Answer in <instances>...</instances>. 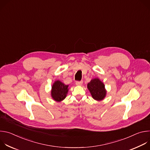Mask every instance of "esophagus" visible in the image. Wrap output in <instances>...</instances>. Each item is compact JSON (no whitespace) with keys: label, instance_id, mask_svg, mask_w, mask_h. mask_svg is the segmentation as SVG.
I'll use <instances>...</instances> for the list:
<instances>
[{"label":"esophagus","instance_id":"esophagus-1","mask_svg":"<svg viewBox=\"0 0 150 150\" xmlns=\"http://www.w3.org/2000/svg\"><path fill=\"white\" fill-rule=\"evenodd\" d=\"M83 83V82L82 81H76V85H78V86H81V85H82Z\"/></svg>","mask_w":150,"mask_h":150}]
</instances>
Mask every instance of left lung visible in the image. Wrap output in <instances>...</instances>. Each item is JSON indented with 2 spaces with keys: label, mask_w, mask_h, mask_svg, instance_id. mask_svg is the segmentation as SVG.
Wrapping results in <instances>:
<instances>
[{
  "label": "left lung",
  "mask_w": 150,
  "mask_h": 150,
  "mask_svg": "<svg viewBox=\"0 0 150 150\" xmlns=\"http://www.w3.org/2000/svg\"><path fill=\"white\" fill-rule=\"evenodd\" d=\"M87 88L92 97L97 101H101L106 96L107 91L104 83L98 78H93L87 84Z\"/></svg>",
  "instance_id": "left-lung-1"
}]
</instances>
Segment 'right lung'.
Returning a JSON list of instances; mask_svg holds the SVG:
<instances>
[{
	"instance_id": "add662e5",
	"label": "right lung",
	"mask_w": 150,
	"mask_h": 150,
	"mask_svg": "<svg viewBox=\"0 0 150 150\" xmlns=\"http://www.w3.org/2000/svg\"><path fill=\"white\" fill-rule=\"evenodd\" d=\"M69 85H65L59 80L54 82L52 86L51 96L53 100L60 102L65 99L69 91Z\"/></svg>"
}]
</instances>
